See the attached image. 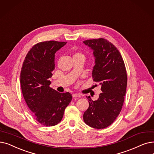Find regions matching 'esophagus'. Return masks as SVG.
I'll list each match as a JSON object with an SVG mask.
<instances>
[{"instance_id": "esophagus-1", "label": "esophagus", "mask_w": 154, "mask_h": 154, "mask_svg": "<svg viewBox=\"0 0 154 154\" xmlns=\"http://www.w3.org/2000/svg\"><path fill=\"white\" fill-rule=\"evenodd\" d=\"M72 97H81V95L80 94H72Z\"/></svg>"}]
</instances>
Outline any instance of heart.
<instances>
[{"mask_svg": "<svg viewBox=\"0 0 154 154\" xmlns=\"http://www.w3.org/2000/svg\"><path fill=\"white\" fill-rule=\"evenodd\" d=\"M79 54H81V53H76L75 55H79Z\"/></svg>", "mask_w": 154, "mask_h": 154, "instance_id": "1", "label": "heart"}]
</instances>
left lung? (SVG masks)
<instances>
[{
  "instance_id": "1",
  "label": "left lung",
  "mask_w": 154,
  "mask_h": 154,
  "mask_svg": "<svg viewBox=\"0 0 154 154\" xmlns=\"http://www.w3.org/2000/svg\"><path fill=\"white\" fill-rule=\"evenodd\" d=\"M83 43L93 50V81L101 85L103 92L96 101L88 97L89 106L84 113V121L92 128L103 129L114 122L122 110L127 85L126 70L122 55L108 40L93 39Z\"/></svg>"
}]
</instances>
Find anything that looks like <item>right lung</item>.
I'll return each mask as SVG.
<instances>
[{
    "label": "right lung",
    "instance_id": "add662e5",
    "mask_svg": "<svg viewBox=\"0 0 154 154\" xmlns=\"http://www.w3.org/2000/svg\"><path fill=\"white\" fill-rule=\"evenodd\" d=\"M66 42L48 41L35 45L26 55L21 70V86L25 101L38 122L52 126L62 119L72 96L50 88L55 69V54Z\"/></svg>",
    "mask_w": 154,
    "mask_h": 154
}]
</instances>
